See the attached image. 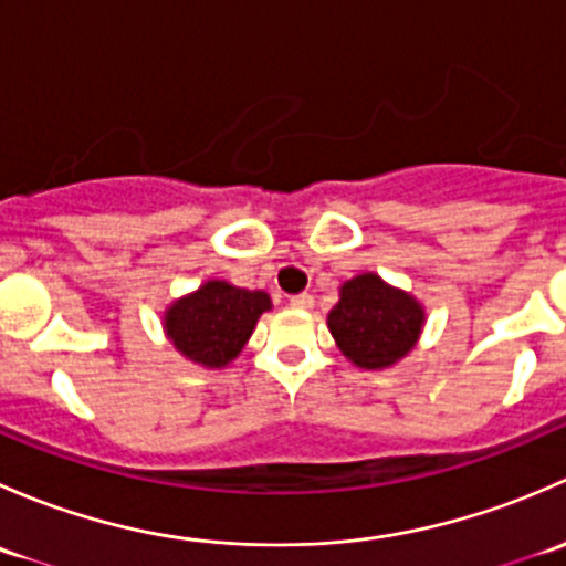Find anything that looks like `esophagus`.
<instances>
[{
  "label": "esophagus",
  "mask_w": 566,
  "mask_h": 566,
  "mask_svg": "<svg viewBox=\"0 0 566 566\" xmlns=\"http://www.w3.org/2000/svg\"><path fill=\"white\" fill-rule=\"evenodd\" d=\"M312 304H315V298L310 293L290 295V306H295V310H312Z\"/></svg>",
  "instance_id": "1"
}]
</instances>
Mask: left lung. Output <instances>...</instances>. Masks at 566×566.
Segmentation results:
<instances>
[{"label": "left lung", "mask_w": 566, "mask_h": 566, "mask_svg": "<svg viewBox=\"0 0 566 566\" xmlns=\"http://www.w3.org/2000/svg\"><path fill=\"white\" fill-rule=\"evenodd\" d=\"M421 323V306L402 290L380 282L375 273L350 279L328 315V328L339 350L364 369L399 361L419 339Z\"/></svg>", "instance_id": "left-lung-1"}]
</instances>
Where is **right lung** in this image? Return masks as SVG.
<instances>
[{"mask_svg":"<svg viewBox=\"0 0 566 566\" xmlns=\"http://www.w3.org/2000/svg\"><path fill=\"white\" fill-rule=\"evenodd\" d=\"M271 310V298L260 290L208 282L167 312V334L172 345L191 361L224 367L241 353L256 319Z\"/></svg>","mask_w":566,"mask_h":566,"instance_id":"add662e5","label":"right lung"}]
</instances>
